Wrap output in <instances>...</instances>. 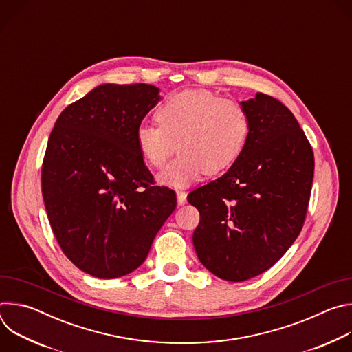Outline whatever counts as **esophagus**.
Listing matches in <instances>:
<instances>
[{
	"mask_svg": "<svg viewBox=\"0 0 352 352\" xmlns=\"http://www.w3.org/2000/svg\"><path fill=\"white\" fill-rule=\"evenodd\" d=\"M186 196H188V193H186L185 190H178V192H177L178 205H185V204H186Z\"/></svg>",
	"mask_w": 352,
	"mask_h": 352,
	"instance_id": "obj_1",
	"label": "esophagus"
}]
</instances>
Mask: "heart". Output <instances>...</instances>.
<instances>
[{
  "label": "heart",
  "instance_id": "obj_1",
  "mask_svg": "<svg viewBox=\"0 0 352 352\" xmlns=\"http://www.w3.org/2000/svg\"><path fill=\"white\" fill-rule=\"evenodd\" d=\"M155 120L157 126L136 128L135 144L143 162L156 170L166 167L178 147L181 155L160 175L174 188L228 170L243 153L252 126L239 100L206 89L168 96L156 107Z\"/></svg>",
  "mask_w": 352,
  "mask_h": 352
}]
</instances>
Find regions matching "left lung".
<instances>
[{"instance_id": "1", "label": "left lung", "mask_w": 352, "mask_h": 352, "mask_svg": "<svg viewBox=\"0 0 352 352\" xmlns=\"http://www.w3.org/2000/svg\"><path fill=\"white\" fill-rule=\"evenodd\" d=\"M242 104L252 125L243 153L188 195L200 214L193 232L200 263L236 283L270 269L298 238L315 170L312 146L281 102L256 93Z\"/></svg>"}]
</instances>
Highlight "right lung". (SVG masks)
Returning <instances> with one entry per match:
<instances>
[{
	"instance_id": "add662e5",
	"label": "right lung",
	"mask_w": 352,
	"mask_h": 352,
	"mask_svg": "<svg viewBox=\"0 0 352 352\" xmlns=\"http://www.w3.org/2000/svg\"><path fill=\"white\" fill-rule=\"evenodd\" d=\"M153 85H102L69 104L50 133L41 166L48 221L82 272L117 278L138 269L177 208L155 185L135 131L159 102Z\"/></svg>"
}]
</instances>
